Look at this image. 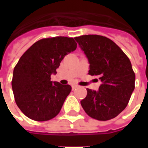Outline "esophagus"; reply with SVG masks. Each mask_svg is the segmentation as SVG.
I'll return each mask as SVG.
<instances>
[{
    "label": "esophagus",
    "mask_w": 148,
    "mask_h": 148,
    "mask_svg": "<svg viewBox=\"0 0 148 148\" xmlns=\"http://www.w3.org/2000/svg\"><path fill=\"white\" fill-rule=\"evenodd\" d=\"M77 87H78V86H77V85H73L72 86V90H75V89H77Z\"/></svg>",
    "instance_id": "1"
}]
</instances>
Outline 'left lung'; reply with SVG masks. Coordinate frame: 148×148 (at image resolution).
I'll list each match as a JSON object with an SVG mask.
<instances>
[{
  "instance_id": "8db88e82",
  "label": "left lung",
  "mask_w": 148,
  "mask_h": 148,
  "mask_svg": "<svg viewBox=\"0 0 148 148\" xmlns=\"http://www.w3.org/2000/svg\"><path fill=\"white\" fill-rule=\"evenodd\" d=\"M90 63L89 74L101 82L99 90L87 89L82 108L90 117L109 121L123 111L135 89V73L123 51L107 37L86 35L75 37Z\"/></svg>"
}]
</instances>
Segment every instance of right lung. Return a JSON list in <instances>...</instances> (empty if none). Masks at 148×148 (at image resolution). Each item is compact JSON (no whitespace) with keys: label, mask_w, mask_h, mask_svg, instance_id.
<instances>
[{"label":"right lung","mask_w":148,"mask_h":148,"mask_svg":"<svg viewBox=\"0 0 148 148\" xmlns=\"http://www.w3.org/2000/svg\"><path fill=\"white\" fill-rule=\"evenodd\" d=\"M77 48L73 38L40 39L24 52L13 71L12 87L16 105L27 117L49 121L58 114L71 91L70 85L51 81L65 55Z\"/></svg>","instance_id":"obj_1"}]
</instances>
